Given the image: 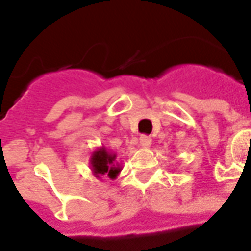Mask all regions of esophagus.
<instances>
[{
    "mask_svg": "<svg viewBox=\"0 0 251 251\" xmlns=\"http://www.w3.org/2000/svg\"><path fill=\"white\" fill-rule=\"evenodd\" d=\"M151 144H152V140H151V137H148V136L140 137V145H141L142 148H149V147H151Z\"/></svg>",
    "mask_w": 251,
    "mask_h": 251,
    "instance_id": "obj_1",
    "label": "esophagus"
}]
</instances>
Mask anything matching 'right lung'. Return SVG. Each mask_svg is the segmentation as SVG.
I'll list each match as a JSON object with an SVG mask.
<instances>
[{
    "mask_svg": "<svg viewBox=\"0 0 251 251\" xmlns=\"http://www.w3.org/2000/svg\"><path fill=\"white\" fill-rule=\"evenodd\" d=\"M90 168L97 179L106 176L114 180L121 172V165L117 163V154L109 151L106 147L97 148L90 157Z\"/></svg>",
    "mask_w": 251,
    "mask_h": 251,
    "instance_id": "right-lung-1",
    "label": "right lung"
}]
</instances>
